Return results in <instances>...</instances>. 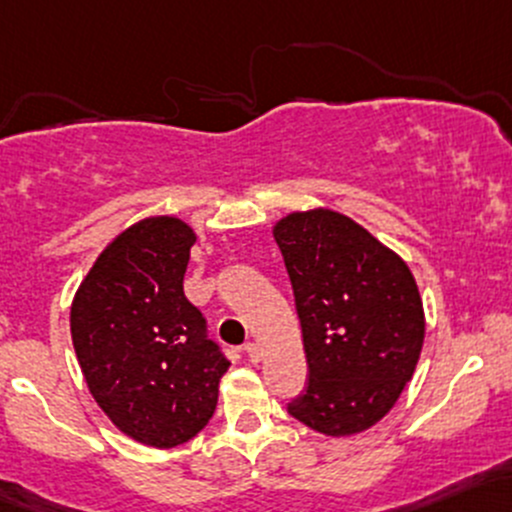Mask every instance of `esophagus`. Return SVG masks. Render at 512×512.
<instances>
[{
  "label": "esophagus",
  "instance_id": "34e87169",
  "mask_svg": "<svg viewBox=\"0 0 512 512\" xmlns=\"http://www.w3.org/2000/svg\"><path fill=\"white\" fill-rule=\"evenodd\" d=\"M245 352H247V357L252 359V362H257V359L262 357V347L257 345V342H247V345H245Z\"/></svg>",
  "mask_w": 512,
  "mask_h": 512
}]
</instances>
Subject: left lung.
<instances>
[{
  "mask_svg": "<svg viewBox=\"0 0 512 512\" xmlns=\"http://www.w3.org/2000/svg\"><path fill=\"white\" fill-rule=\"evenodd\" d=\"M296 313L308 381L289 413L311 430L347 437L391 411L425 338L418 284L406 262L352 218L296 211L274 226Z\"/></svg>",
  "mask_w": 512,
  "mask_h": 512,
  "instance_id": "1",
  "label": "left lung"
}]
</instances>
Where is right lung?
Returning a JSON list of instances; mask_svg holds the SVG:
<instances>
[{
    "label": "right lung",
    "mask_w": 512,
    "mask_h": 512,
    "mask_svg": "<svg viewBox=\"0 0 512 512\" xmlns=\"http://www.w3.org/2000/svg\"><path fill=\"white\" fill-rule=\"evenodd\" d=\"M194 243L174 216L133 223L97 257L70 308L89 393L116 428L157 449L204 430L230 367L184 296Z\"/></svg>",
    "instance_id": "right-lung-1"
}]
</instances>
